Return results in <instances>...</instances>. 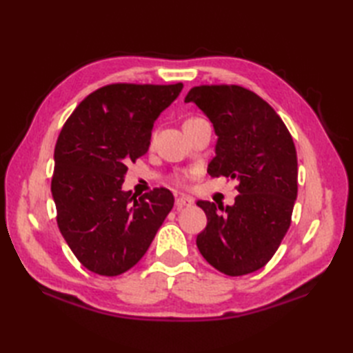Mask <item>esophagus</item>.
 Masks as SVG:
<instances>
[{"mask_svg": "<svg viewBox=\"0 0 353 353\" xmlns=\"http://www.w3.org/2000/svg\"><path fill=\"white\" fill-rule=\"evenodd\" d=\"M194 203V200L191 197H177L176 199V208L182 209L186 206H191Z\"/></svg>", "mask_w": 353, "mask_h": 353, "instance_id": "1", "label": "esophagus"}]
</instances>
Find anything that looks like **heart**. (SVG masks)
Returning <instances> with one entry per match:
<instances>
[{
	"mask_svg": "<svg viewBox=\"0 0 353 353\" xmlns=\"http://www.w3.org/2000/svg\"><path fill=\"white\" fill-rule=\"evenodd\" d=\"M188 121H190V119H188ZM179 182H182V179H179Z\"/></svg>",
	"mask_w": 353,
	"mask_h": 353,
	"instance_id": "1",
	"label": "heart"
}]
</instances>
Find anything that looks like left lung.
<instances>
[{"label": "left lung", "instance_id": "obj_1", "mask_svg": "<svg viewBox=\"0 0 353 353\" xmlns=\"http://www.w3.org/2000/svg\"><path fill=\"white\" fill-rule=\"evenodd\" d=\"M185 103L197 104L219 138L209 176L235 179L239 192L226 208L197 201L208 216L197 235L199 250L228 276L256 272L272 259L291 224L297 197L294 142L274 109L245 88L196 86Z\"/></svg>", "mask_w": 353, "mask_h": 353}]
</instances>
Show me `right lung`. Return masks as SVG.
I'll return each instance as SVG.
<instances>
[{
  "mask_svg": "<svg viewBox=\"0 0 353 353\" xmlns=\"http://www.w3.org/2000/svg\"><path fill=\"white\" fill-rule=\"evenodd\" d=\"M183 85H108L66 119L54 148L57 226L91 272L118 276L144 256L174 205L165 188L123 191L127 163L148 152L153 124Z\"/></svg>",
  "mask_w": 353,
  "mask_h": 353,
  "instance_id": "right-lung-1",
  "label": "right lung"
}]
</instances>
